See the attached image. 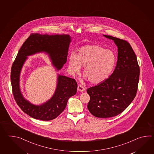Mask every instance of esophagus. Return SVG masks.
I'll return each mask as SVG.
<instances>
[{
  "label": "esophagus",
  "instance_id": "obj_1",
  "mask_svg": "<svg viewBox=\"0 0 154 154\" xmlns=\"http://www.w3.org/2000/svg\"><path fill=\"white\" fill-rule=\"evenodd\" d=\"M85 90V88L83 87V86H82L81 85H79L78 86V90L79 91L82 92L84 91Z\"/></svg>",
  "mask_w": 154,
  "mask_h": 154
}]
</instances>
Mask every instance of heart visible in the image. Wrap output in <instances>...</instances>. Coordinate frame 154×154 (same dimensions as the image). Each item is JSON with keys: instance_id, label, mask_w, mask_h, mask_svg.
Returning a JSON list of instances; mask_svg holds the SVG:
<instances>
[{"instance_id": "1", "label": "heart", "mask_w": 154, "mask_h": 154, "mask_svg": "<svg viewBox=\"0 0 154 154\" xmlns=\"http://www.w3.org/2000/svg\"><path fill=\"white\" fill-rule=\"evenodd\" d=\"M117 58L115 53L102 47L88 45L79 48L69 56L68 66L72 74H79L84 67V75L94 85L101 84L111 75Z\"/></svg>"}]
</instances>
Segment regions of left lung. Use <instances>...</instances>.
I'll return each instance as SVG.
<instances>
[{
    "mask_svg": "<svg viewBox=\"0 0 154 154\" xmlns=\"http://www.w3.org/2000/svg\"><path fill=\"white\" fill-rule=\"evenodd\" d=\"M113 40L118 48L114 72L106 81L87 90L90 100L88 108L98 118L115 117L124 111L137 92L140 69L130 44L123 39L103 35Z\"/></svg>",
    "mask_w": 154,
    "mask_h": 154,
    "instance_id": "left-lung-1",
    "label": "left lung"
}]
</instances>
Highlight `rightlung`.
<instances>
[{
    "label": "right lung",
    "mask_w": 154,
    "mask_h": 154,
    "mask_svg": "<svg viewBox=\"0 0 154 154\" xmlns=\"http://www.w3.org/2000/svg\"><path fill=\"white\" fill-rule=\"evenodd\" d=\"M71 41L69 35L32 33L19 51L11 67V83L17 104L31 117L42 121L57 118L66 108L69 98L75 95L77 83L74 79L58 74L56 90L51 98L41 105L33 104L24 97L20 89V74L27 57L45 53L59 71L66 62Z\"/></svg>",
    "instance_id": "obj_1"
}]
</instances>
